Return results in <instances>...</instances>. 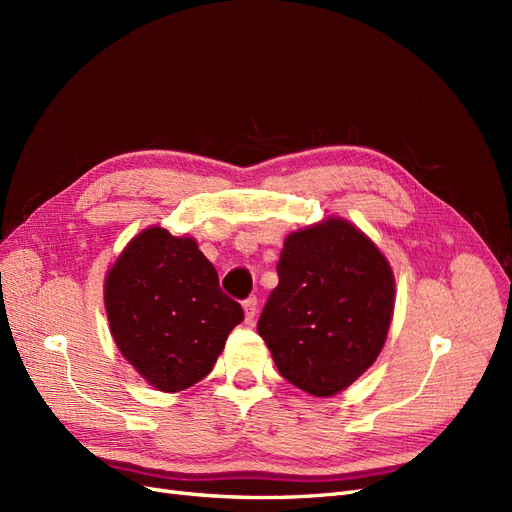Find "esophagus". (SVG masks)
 Here are the masks:
<instances>
[{
    "label": "esophagus",
    "mask_w": 512,
    "mask_h": 512,
    "mask_svg": "<svg viewBox=\"0 0 512 512\" xmlns=\"http://www.w3.org/2000/svg\"><path fill=\"white\" fill-rule=\"evenodd\" d=\"M243 309H245V322L252 324L254 318H256V312H258V299L256 297H250L243 301Z\"/></svg>",
    "instance_id": "obj_1"
}]
</instances>
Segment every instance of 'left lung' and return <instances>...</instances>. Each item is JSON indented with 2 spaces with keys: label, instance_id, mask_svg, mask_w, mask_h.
<instances>
[{
  "label": "left lung",
  "instance_id": "1",
  "mask_svg": "<svg viewBox=\"0 0 512 512\" xmlns=\"http://www.w3.org/2000/svg\"><path fill=\"white\" fill-rule=\"evenodd\" d=\"M277 275L258 320L277 371L314 397L344 391L386 342L395 307L389 260L354 224L327 218L290 232Z\"/></svg>",
  "mask_w": 512,
  "mask_h": 512
}]
</instances>
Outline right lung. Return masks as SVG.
Masks as SVG:
<instances>
[{
	"mask_svg": "<svg viewBox=\"0 0 512 512\" xmlns=\"http://www.w3.org/2000/svg\"><path fill=\"white\" fill-rule=\"evenodd\" d=\"M104 307L121 354L164 393L203 380L243 320L198 243L160 226L138 232L108 269Z\"/></svg>",
	"mask_w": 512,
	"mask_h": 512,
	"instance_id": "right-lung-1",
	"label": "right lung"
}]
</instances>
